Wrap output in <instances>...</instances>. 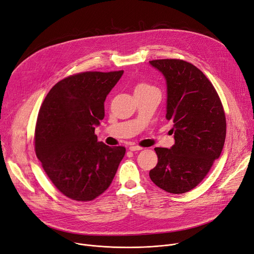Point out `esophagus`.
Returning a JSON list of instances; mask_svg holds the SVG:
<instances>
[{"label":"esophagus","mask_w":254,"mask_h":254,"mask_svg":"<svg viewBox=\"0 0 254 254\" xmlns=\"http://www.w3.org/2000/svg\"><path fill=\"white\" fill-rule=\"evenodd\" d=\"M128 149H129L130 151H138V150H141V149H143V148L140 147V146H137V145H131V146L128 147Z\"/></svg>","instance_id":"34e87169"}]
</instances>
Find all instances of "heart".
<instances>
[{"instance_id": "obj_1", "label": "heart", "mask_w": 254, "mask_h": 254, "mask_svg": "<svg viewBox=\"0 0 254 254\" xmlns=\"http://www.w3.org/2000/svg\"><path fill=\"white\" fill-rule=\"evenodd\" d=\"M145 87H150V86H148L146 84H139L136 88H145Z\"/></svg>"}]
</instances>
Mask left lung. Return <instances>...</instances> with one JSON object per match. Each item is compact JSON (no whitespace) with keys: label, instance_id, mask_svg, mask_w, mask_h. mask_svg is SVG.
<instances>
[{"label":"left lung","instance_id":"left-lung-1","mask_svg":"<svg viewBox=\"0 0 254 254\" xmlns=\"http://www.w3.org/2000/svg\"><path fill=\"white\" fill-rule=\"evenodd\" d=\"M149 64L166 80V118L173 121L175 143L156 147L157 166L149 171L154 185L168 193L183 194L199 184L221 154L226 120L212 83L193 64L178 59Z\"/></svg>","mask_w":254,"mask_h":254}]
</instances>
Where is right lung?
I'll return each mask as SVG.
<instances>
[{
    "mask_svg": "<svg viewBox=\"0 0 254 254\" xmlns=\"http://www.w3.org/2000/svg\"><path fill=\"white\" fill-rule=\"evenodd\" d=\"M124 70L87 71L55 85L43 101L35 152L56 188L70 199L90 201L111 185L126 148L97 141L107 95Z\"/></svg>",
    "mask_w": 254,
    "mask_h": 254,
    "instance_id": "right-lung-1",
    "label": "right lung"
}]
</instances>
